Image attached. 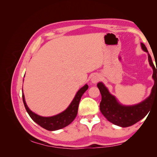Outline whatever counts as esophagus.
I'll use <instances>...</instances> for the list:
<instances>
[{
	"label": "esophagus",
	"mask_w": 157,
	"mask_h": 157,
	"mask_svg": "<svg viewBox=\"0 0 157 157\" xmlns=\"http://www.w3.org/2000/svg\"><path fill=\"white\" fill-rule=\"evenodd\" d=\"M100 79H101L100 76L98 75H95L92 77L91 81L93 84H96L98 82H99V80H100Z\"/></svg>",
	"instance_id": "obj_1"
}]
</instances>
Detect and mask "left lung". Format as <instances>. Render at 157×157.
Here are the masks:
<instances>
[{"mask_svg": "<svg viewBox=\"0 0 157 157\" xmlns=\"http://www.w3.org/2000/svg\"><path fill=\"white\" fill-rule=\"evenodd\" d=\"M141 46L143 50L148 54L149 64L153 69V78L155 84L148 98L134 105H123L117 101L115 96L109 93L108 89L102 82H98L97 84L101 95V101L99 105L101 113L109 122L121 127L130 126L144 118L149 113L152 103L157 96V69H156L145 44L141 43Z\"/></svg>", "mask_w": 157, "mask_h": 157, "instance_id": "left-lung-1", "label": "left lung"}]
</instances>
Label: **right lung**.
<instances>
[{"label": "right lung", "mask_w": 157, "mask_h": 157, "mask_svg": "<svg viewBox=\"0 0 157 157\" xmlns=\"http://www.w3.org/2000/svg\"><path fill=\"white\" fill-rule=\"evenodd\" d=\"M88 88V85L85 84L84 86L80 88L77 92V93L76 94L73 101H71L69 107L66 109L64 111L58 114V115H56L52 117H41L31 111L27 105L23 93H22L23 101V103H24L27 112L29 114V115L32 118L33 121H35L36 124H38L39 126H40L41 127L44 128V129L47 130L55 131L61 129V128L68 126L74 121V119L77 115L78 108L80 99H81L83 94L86 91Z\"/></svg>", "instance_id": "right-lung-1"}]
</instances>
